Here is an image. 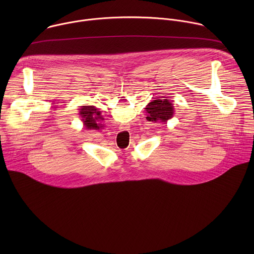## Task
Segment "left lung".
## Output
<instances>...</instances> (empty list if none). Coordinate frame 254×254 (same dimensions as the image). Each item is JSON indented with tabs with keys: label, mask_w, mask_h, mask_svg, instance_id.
Returning <instances> with one entry per match:
<instances>
[{
	"label": "left lung",
	"mask_w": 254,
	"mask_h": 254,
	"mask_svg": "<svg viewBox=\"0 0 254 254\" xmlns=\"http://www.w3.org/2000/svg\"><path fill=\"white\" fill-rule=\"evenodd\" d=\"M147 113L149 116L147 120L149 122H163L167 123L174 115V108L172 106L171 100L166 99V97H160V99L153 100L150 102L147 107Z\"/></svg>",
	"instance_id": "left-lung-1"
}]
</instances>
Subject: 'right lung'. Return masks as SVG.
<instances>
[{
    "mask_svg": "<svg viewBox=\"0 0 254 254\" xmlns=\"http://www.w3.org/2000/svg\"><path fill=\"white\" fill-rule=\"evenodd\" d=\"M80 115L84 126L89 129H98L99 124H97L98 120H103L100 117V113L96 111L93 106H83L80 110Z\"/></svg>",
    "mask_w": 254,
    "mask_h": 254,
    "instance_id": "1",
    "label": "right lung"
}]
</instances>
